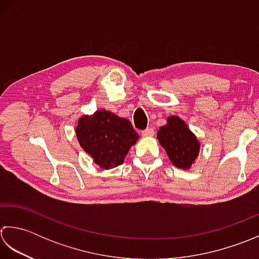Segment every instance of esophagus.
<instances>
[{
  "instance_id": "34e87169",
  "label": "esophagus",
  "mask_w": 259,
  "mask_h": 259,
  "mask_svg": "<svg viewBox=\"0 0 259 259\" xmlns=\"http://www.w3.org/2000/svg\"><path fill=\"white\" fill-rule=\"evenodd\" d=\"M141 134H142V136H153L154 135V130H153V127H147V128H145V130H143L141 132Z\"/></svg>"
}]
</instances>
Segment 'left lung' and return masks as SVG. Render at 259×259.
<instances>
[{
    "label": "left lung",
    "instance_id": "left-lung-1",
    "mask_svg": "<svg viewBox=\"0 0 259 259\" xmlns=\"http://www.w3.org/2000/svg\"><path fill=\"white\" fill-rule=\"evenodd\" d=\"M157 139L165 149L168 159L178 167H190L199 154L200 143L197 137L177 116L168 117L167 124L161 126Z\"/></svg>",
    "mask_w": 259,
    "mask_h": 259
}]
</instances>
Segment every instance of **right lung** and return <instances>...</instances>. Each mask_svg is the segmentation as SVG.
Returning <instances> with one entry per match:
<instances>
[{"instance_id":"add662e5","label":"right lung","mask_w":259,"mask_h":259,"mask_svg":"<svg viewBox=\"0 0 259 259\" xmlns=\"http://www.w3.org/2000/svg\"><path fill=\"white\" fill-rule=\"evenodd\" d=\"M76 134L83 151L105 170L123 164L130 147L139 139L130 120L105 109L79 119Z\"/></svg>"}]
</instances>
